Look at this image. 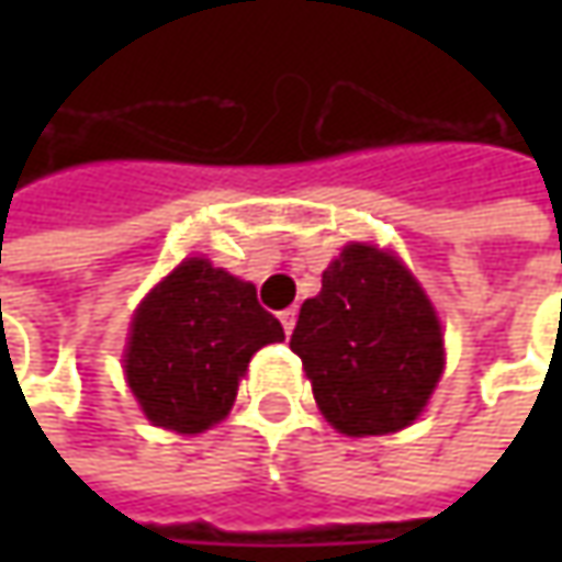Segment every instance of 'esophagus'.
I'll return each mask as SVG.
<instances>
[{
    "mask_svg": "<svg viewBox=\"0 0 562 562\" xmlns=\"http://www.w3.org/2000/svg\"><path fill=\"white\" fill-rule=\"evenodd\" d=\"M278 318H281V325H284V335H291L293 325H296V310H284V313H278Z\"/></svg>",
    "mask_w": 562,
    "mask_h": 562,
    "instance_id": "1",
    "label": "esophagus"
}]
</instances>
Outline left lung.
I'll return each mask as SVG.
<instances>
[{
    "label": "left lung",
    "mask_w": 562,
    "mask_h": 562,
    "mask_svg": "<svg viewBox=\"0 0 562 562\" xmlns=\"http://www.w3.org/2000/svg\"><path fill=\"white\" fill-rule=\"evenodd\" d=\"M291 350L340 435H391L419 419L443 372L438 313L394 252L347 244L300 306Z\"/></svg>",
    "instance_id": "obj_1"
}]
</instances>
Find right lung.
<instances>
[{
  "label": "right lung",
  "mask_w": 562,
  "mask_h": 562,
  "mask_svg": "<svg viewBox=\"0 0 562 562\" xmlns=\"http://www.w3.org/2000/svg\"><path fill=\"white\" fill-rule=\"evenodd\" d=\"M278 340L284 328L256 288L193 256L137 306L124 375L153 425L200 435L231 413L252 353Z\"/></svg>",
  "instance_id": "obj_1"
}]
</instances>
